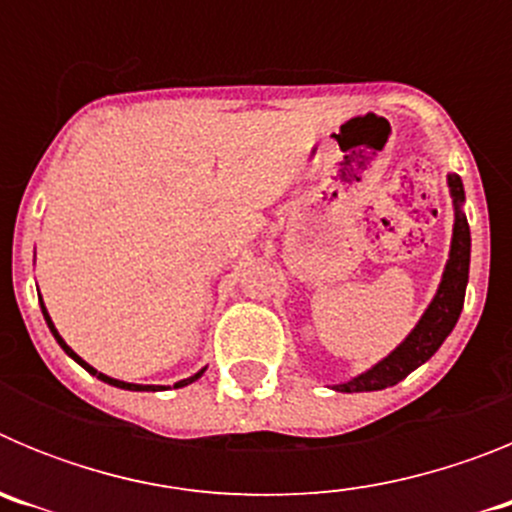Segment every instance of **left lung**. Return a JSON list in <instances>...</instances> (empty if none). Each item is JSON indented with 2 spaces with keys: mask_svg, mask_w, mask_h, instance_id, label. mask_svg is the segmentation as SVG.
Here are the masks:
<instances>
[{
  "mask_svg": "<svg viewBox=\"0 0 512 512\" xmlns=\"http://www.w3.org/2000/svg\"><path fill=\"white\" fill-rule=\"evenodd\" d=\"M449 189L451 197H454V238H451L449 261H446V269H443V279L438 284L436 297L428 305V310L423 312V318L418 320L413 333L387 359L374 364L369 372L359 374V377L348 379L343 384H333L336 392H374L402 382L420 364L431 359L441 348V343L446 341V336L454 330L461 307H464V292H467L469 282L472 238H469L467 215L461 210V205H464V184L456 174H449Z\"/></svg>",
  "mask_w": 512,
  "mask_h": 512,
  "instance_id": "obj_1",
  "label": "left lung"
}]
</instances>
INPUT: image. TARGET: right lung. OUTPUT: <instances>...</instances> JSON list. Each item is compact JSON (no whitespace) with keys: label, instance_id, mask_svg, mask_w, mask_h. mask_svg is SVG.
Returning <instances> with one entry per match:
<instances>
[{"label":"right lung","instance_id":"1","mask_svg":"<svg viewBox=\"0 0 512 512\" xmlns=\"http://www.w3.org/2000/svg\"><path fill=\"white\" fill-rule=\"evenodd\" d=\"M40 307H43V318H45V323H48V328H51L53 338H56V341H58V346H61L63 351H66V354H69L71 359L76 361V364H81V366H84V369H87L89 374H94V377H97V379H102V382L112 384V387H120V390H133V392H158V390H169V387H161V384H133V382H120V379H112V377H107V374L97 372V369H94V366H89L87 361L81 359V356L76 354V351H71V346H66V341H63V338L58 336L56 325H53L51 315H48V310H45L43 300H40ZM202 374H205V369H202V372H197V374H194V377H189V379H182V382H176L174 387H187V384H192L194 379H200Z\"/></svg>","mask_w":512,"mask_h":512}]
</instances>
